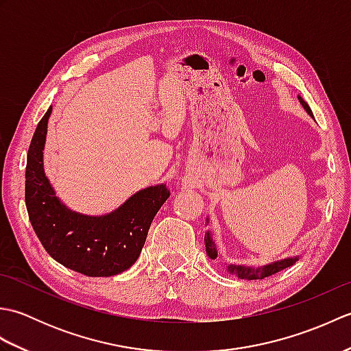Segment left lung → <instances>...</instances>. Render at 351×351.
Segmentation results:
<instances>
[{"mask_svg": "<svg viewBox=\"0 0 351 351\" xmlns=\"http://www.w3.org/2000/svg\"><path fill=\"white\" fill-rule=\"evenodd\" d=\"M299 98V102L302 104V107L304 108V111L311 116L314 117L311 111V107L308 106V102L304 101L302 96L299 95L297 96ZM208 223H210V217H206V223L205 225L208 226ZM205 250H206V255L210 259H215L217 258V247H215V243L213 240V234L211 230H206L205 234ZM297 261H299V256H293V258H285V259H280V261H276V263L271 264H267L263 267H247V265H235V264H226V271L229 274H235L238 279H244V280H256V279H264L268 278V276H271L274 273H278L280 270H285V268L291 267L293 264H295Z\"/></svg>", "mask_w": 351, "mask_h": 351, "instance_id": "left-lung-1", "label": "left lung"}]
</instances>
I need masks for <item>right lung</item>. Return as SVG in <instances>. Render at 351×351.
<instances>
[{"instance_id": "add662e5", "label": "right lung", "mask_w": 351, "mask_h": 351, "mask_svg": "<svg viewBox=\"0 0 351 351\" xmlns=\"http://www.w3.org/2000/svg\"><path fill=\"white\" fill-rule=\"evenodd\" d=\"M52 107L37 123L27 155L25 205L29 221L51 258L90 278L116 276L136 263L147 230L169 199L166 184L137 191L114 211L87 215L72 211L56 195L43 167Z\"/></svg>"}]
</instances>
